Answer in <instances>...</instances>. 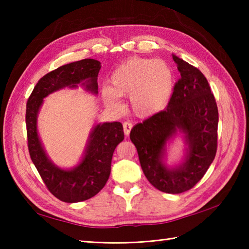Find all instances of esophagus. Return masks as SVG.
Here are the masks:
<instances>
[{"instance_id":"esophagus-1","label":"esophagus","mask_w":249,"mask_h":249,"mask_svg":"<svg viewBox=\"0 0 249 249\" xmlns=\"http://www.w3.org/2000/svg\"><path fill=\"white\" fill-rule=\"evenodd\" d=\"M131 128H133V124L130 123V122H125V123L123 124V129H124V134L126 136H128Z\"/></svg>"}]
</instances>
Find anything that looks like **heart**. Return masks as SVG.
Wrapping results in <instances>:
<instances>
[{
	"label": "heart",
	"instance_id": "1",
	"mask_svg": "<svg viewBox=\"0 0 249 249\" xmlns=\"http://www.w3.org/2000/svg\"><path fill=\"white\" fill-rule=\"evenodd\" d=\"M174 81V71L167 62L130 57L111 73L109 88L102 89V97L106 106L114 111L122 109L121 97H129L131 112L147 119L167 107Z\"/></svg>",
	"mask_w": 249,
	"mask_h": 249
}]
</instances>
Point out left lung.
Wrapping results in <instances>:
<instances>
[{"mask_svg": "<svg viewBox=\"0 0 249 249\" xmlns=\"http://www.w3.org/2000/svg\"><path fill=\"white\" fill-rule=\"evenodd\" d=\"M181 78L167 108L135 125L130 140L149 182L160 192L181 194L193 188L213 162L217 150L218 109L209 82L198 68L172 54ZM182 133L187 147L182 162H164L166 143Z\"/></svg>", "mask_w": 249, "mask_h": 249, "instance_id": "1", "label": "left lung"}]
</instances>
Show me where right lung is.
I'll use <instances>...</instances> for the list:
<instances>
[{
    "mask_svg": "<svg viewBox=\"0 0 249 249\" xmlns=\"http://www.w3.org/2000/svg\"><path fill=\"white\" fill-rule=\"evenodd\" d=\"M102 65L84 59L63 65L37 82L26 103V133L31 160L49 192L63 202L75 203L94 197L107 183L116 145L124 139L120 122H106L94 126L82 160L76 167L62 169L51 161L37 131V118L44 98L64 88L81 86L88 92L98 93L97 76Z\"/></svg>",
    "mask_w": 249,
    "mask_h": 249,
    "instance_id": "1",
    "label": "right lung"
}]
</instances>
